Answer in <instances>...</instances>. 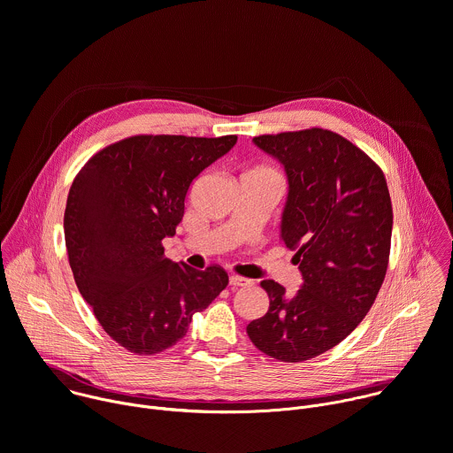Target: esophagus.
Returning <instances> with one entry per match:
<instances>
[{
	"mask_svg": "<svg viewBox=\"0 0 453 453\" xmlns=\"http://www.w3.org/2000/svg\"><path fill=\"white\" fill-rule=\"evenodd\" d=\"M229 284H231L233 288H240V286H249V284H252V282H250V279H245V277H240V275L233 273V275L229 277Z\"/></svg>",
	"mask_w": 453,
	"mask_h": 453,
	"instance_id": "obj_1",
	"label": "esophagus"
}]
</instances>
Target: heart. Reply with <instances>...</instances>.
Returning <instances> with one entry per match:
<instances>
[{
    "label": "heart",
    "mask_w": 453,
    "mask_h": 453,
    "mask_svg": "<svg viewBox=\"0 0 453 453\" xmlns=\"http://www.w3.org/2000/svg\"><path fill=\"white\" fill-rule=\"evenodd\" d=\"M256 171H268V169H256Z\"/></svg>",
    "instance_id": "obj_1"
}]
</instances>
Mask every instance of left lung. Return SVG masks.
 Masks as SVG:
<instances>
[{"label": "left lung", "mask_w": 453, "mask_h": 453, "mask_svg": "<svg viewBox=\"0 0 453 453\" xmlns=\"http://www.w3.org/2000/svg\"><path fill=\"white\" fill-rule=\"evenodd\" d=\"M288 176L280 240L296 250L303 286L266 279L265 317L247 326L263 354L303 363L342 343L366 317L386 277L393 208L380 167L345 136L310 127L254 136Z\"/></svg>", "instance_id": "obj_1"}]
</instances>
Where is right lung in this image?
Masks as SVG:
<instances>
[{"instance_id": "add662e5", "label": "right lung", "mask_w": 453, "mask_h": 453, "mask_svg": "<svg viewBox=\"0 0 453 453\" xmlns=\"http://www.w3.org/2000/svg\"><path fill=\"white\" fill-rule=\"evenodd\" d=\"M234 143L236 134H134L101 149L74 178L64 213L69 265L94 317L126 350L174 347L227 286L222 266L178 265L162 242L176 234L194 180Z\"/></svg>"}]
</instances>
